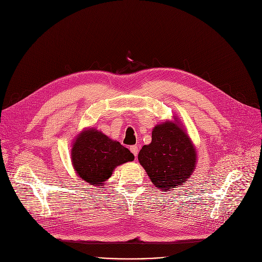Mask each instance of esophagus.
I'll return each mask as SVG.
<instances>
[{"instance_id":"esophagus-1","label":"esophagus","mask_w":262,"mask_h":262,"mask_svg":"<svg viewBox=\"0 0 262 262\" xmlns=\"http://www.w3.org/2000/svg\"><path fill=\"white\" fill-rule=\"evenodd\" d=\"M129 149H130V152L134 154V156L137 157V155H138V146L133 145V146H130Z\"/></svg>"}]
</instances>
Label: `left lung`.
I'll return each instance as SVG.
<instances>
[{"label":"left lung","mask_w":262,"mask_h":262,"mask_svg":"<svg viewBox=\"0 0 262 262\" xmlns=\"http://www.w3.org/2000/svg\"><path fill=\"white\" fill-rule=\"evenodd\" d=\"M196 148L177 117L152 130V142L143 145L138 160L150 182L162 192L182 186L194 172Z\"/></svg>","instance_id":"8db88e82"}]
</instances>
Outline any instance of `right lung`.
Masks as SVG:
<instances>
[{"mask_svg": "<svg viewBox=\"0 0 262 262\" xmlns=\"http://www.w3.org/2000/svg\"><path fill=\"white\" fill-rule=\"evenodd\" d=\"M134 159L128 148L94 127L82 129L75 137L71 148L75 173L82 181L100 188L118 166Z\"/></svg>", "mask_w": 262, "mask_h": 262, "instance_id": "1", "label": "right lung"}]
</instances>
